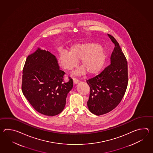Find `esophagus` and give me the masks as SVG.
<instances>
[{
    "mask_svg": "<svg viewBox=\"0 0 153 153\" xmlns=\"http://www.w3.org/2000/svg\"><path fill=\"white\" fill-rule=\"evenodd\" d=\"M73 82H74V84H78V82H79V80L77 79H76L75 78H73Z\"/></svg>",
    "mask_w": 153,
    "mask_h": 153,
    "instance_id": "obj_1",
    "label": "esophagus"
}]
</instances>
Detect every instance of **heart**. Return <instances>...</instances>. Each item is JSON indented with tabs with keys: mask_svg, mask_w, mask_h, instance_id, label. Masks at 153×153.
<instances>
[{
	"mask_svg": "<svg viewBox=\"0 0 153 153\" xmlns=\"http://www.w3.org/2000/svg\"><path fill=\"white\" fill-rule=\"evenodd\" d=\"M79 59L82 68L77 74H83L86 72L92 75L101 71L104 65L105 55L97 44L91 42L73 44L69 49V52L62 51L59 53V63L66 71H70L75 68Z\"/></svg>",
	"mask_w": 153,
	"mask_h": 153,
	"instance_id": "obj_1",
	"label": "heart"
}]
</instances>
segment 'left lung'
I'll return each instance as SVG.
<instances>
[{
  "label": "left lung",
  "mask_w": 153,
  "mask_h": 153,
  "mask_svg": "<svg viewBox=\"0 0 153 153\" xmlns=\"http://www.w3.org/2000/svg\"><path fill=\"white\" fill-rule=\"evenodd\" d=\"M108 36L115 45L111 64L100 74L86 80L90 88L88 107L96 115L107 113L120 103L128 80L126 59L117 40L109 34Z\"/></svg>",
  "instance_id": "1"
}]
</instances>
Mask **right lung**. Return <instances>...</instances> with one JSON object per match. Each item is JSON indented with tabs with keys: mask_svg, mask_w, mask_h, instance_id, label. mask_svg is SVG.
<instances>
[{
	"mask_svg": "<svg viewBox=\"0 0 153 153\" xmlns=\"http://www.w3.org/2000/svg\"><path fill=\"white\" fill-rule=\"evenodd\" d=\"M65 73L59 69L55 56L38 49L26 59L23 69L22 91L36 111L47 116L59 114L65 107L66 98L73 85Z\"/></svg>",
	"mask_w": 153,
	"mask_h": 153,
	"instance_id": "right-lung-1",
	"label": "right lung"
}]
</instances>
